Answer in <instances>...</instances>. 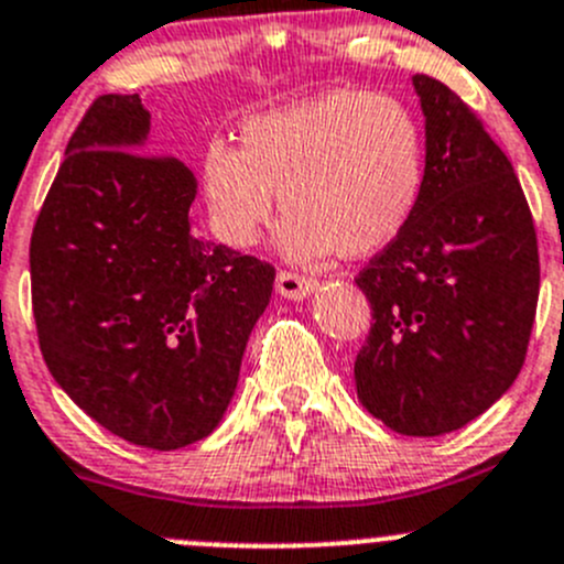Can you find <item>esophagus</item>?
<instances>
[{
	"mask_svg": "<svg viewBox=\"0 0 564 564\" xmlns=\"http://www.w3.org/2000/svg\"><path fill=\"white\" fill-rule=\"evenodd\" d=\"M275 289L281 297L303 300V297H308L314 289H317V281H314V278H306V275H297V272L281 270L275 278Z\"/></svg>",
	"mask_w": 564,
	"mask_h": 564,
	"instance_id": "obj_1",
	"label": "esophagus"
}]
</instances>
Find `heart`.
<instances>
[{
    "instance_id": "obj_1",
    "label": "heart",
    "mask_w": 564,
    "mask_h": 564,
    "mask_svg": "<svg viewBox=\"0 0 564 564\" xmlns=\"http://www.w3.org/2000/svg\"><path fill=\"white\" fill-rule=\"evenodd\" d=\"M199 175L210 228L236 250L256 245L281 194L278 247L289 261L372 256L417 214L423 124L392 94L339 88L247 119L241 150L208 141Z\"/></svg>"
}]
</instances>
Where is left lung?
Here are the masks:
<instances>
[{"mask_svg":"<svg viewBox=\"0 0 564 564\" xmlns=\"http://www.w3.org/2000/svg\"><path fill=\"white\" fill-rule=\"evenodd\" d=\"M425 116V188L409 228L356 283L372 308L356 392L398 434L462 429L518 378L534 325L540 256L512 163L481 119L414 75Z\"/></svg>","mask_w":564,"mask_h":564,"instance_id":"1","label":"left lung"}]
</instances>
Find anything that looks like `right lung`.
I'll return each mask as SVG.
<instances>
[{
  "label": "right lung",
  "instance_id": "right-lung-1",
  "mask_svg": "<svg viewBox=\"0 0 564 564\" xmlns=\"http://www.w3.org/2000/svg\"><path fill=\"white\" fill-rule=\"evenodd\" d=\"M139 94L94 99L30 239L39 345L110 434L177 451L217 429L275 267L194 236L197 177L150 155Z\"/></svg>",
  "mask_w": 564,
  "mask_h": 564
}]
</instances>
